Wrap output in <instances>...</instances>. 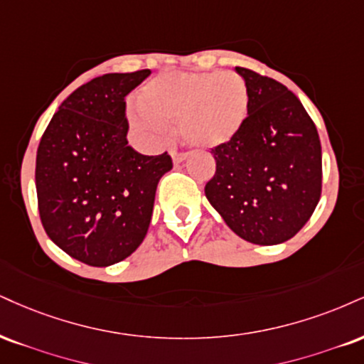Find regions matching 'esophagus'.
Returning <instances> with one entry per match:
<instances>
[{"instance_id":"1","label":"esophagus","mask_w":364,"mask_h":364,"mask_svg":"<svg viewBox=\"0 0 364 364\" xmlns=\"http://www.w3.org/2000/svg\"><path fill=\"white\" fill-rule=\"evenodd\" d=\"M171 157H173V163L174 164H179L183 163V161L186 159L188 154L186 152H178V151H171Z\"/></svg>"}]
</instances>
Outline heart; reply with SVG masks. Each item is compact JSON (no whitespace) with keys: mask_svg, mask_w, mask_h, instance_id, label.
Returning <instances> with one entry per match:
<instances>
[{"mask_svg":"<svg viewBox=\"0 0 364 364\" xmlns=\"http://www.w3.org/2000/svg\"><path fill=\"white\" fill-rule=\"evenodd\" d=\"M130 124L149 144H161L178 120L191 146L217 147L239 134L249 113L246 81L235 73H169L144 85Z\"/></svg>","mask_w":364,"mask_h":364,"instance_id":"b5f03b06","label":"heart"}]
</instances>
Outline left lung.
Masks as SVG:
<instances>
[{
    "label": "left lung",
    "instance_id": "obj_1",
    "mask_svg": "<svg viewBox=\"0 0 364 364\" xmlns=\"http://www.w3.org/2000/svg\"><path fill=\"white\" fill-rule=\"evenodd\" d=\"M235 71L246 81L249 113L234 139L212 149L217 169L205 195L240 239L274 246L307 224L321 200V139L287 86Z\"/></svg>",
    "mask_w": 364,
    "mask_h": 364
}]
</instances>
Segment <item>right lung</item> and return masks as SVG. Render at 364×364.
I'll use <instances>...</instances> for the list:
<instances>
[{"mask_svg": "<svg viewBox=\"0 0 364 364\" xmlns=\"http://www.w3.org/2000/svg\"><path fill=\"white\" fill-rule=\"evenodd\" d=\"M151 74L95 77L60 103L42 135L35 166L38 212L47 235L74 259L112 266L146 237L168 152L129 146L125 96Z\"/></svg>", "mask_w": 364, "mask_h": 364, "instance_id": "add662e5", "label": "right lung"}]
</instances>
